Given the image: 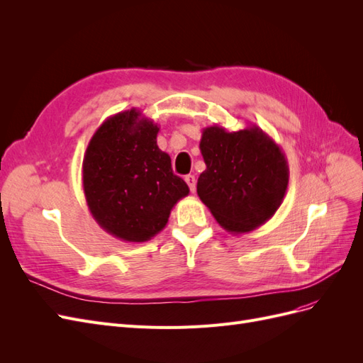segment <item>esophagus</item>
Instances as JSON below:
<instances>
[{
    "label": "esophagus",
    "instance_id": "34e87169",
    "mask_svg": "<svg viewBox=\"0 0 363 363\" xmlns=\"http://www.w3.org/2000/svg\"><path fill=\"white\" fill-rule=\"evenodd\" d=\"M184 182L188 183L191 192H195V189H196V180H195L194 175H191V174H189V175H186V177H184Z\"/></svg>",
    "mask_w": 363,
    "mask_h": 363
}]
</instances>
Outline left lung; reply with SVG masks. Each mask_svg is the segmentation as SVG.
<instances>
[{
	"instance_id": "left-lung-1",
	"label": "left lung",
	"mask_w": 363,
	"mask_h": 363,
	"mask_svg": "<svg viewBox=\"0 0 363 363\" xmlns=\"http://www.w3.org/2000/svg\"><path fill=\"white\" fill-rule=\"evenodd\" d=\"M200 150L206 163L196 194L224 230L242 235L274 216L289 183L280 145L256 124L227 131L203 128Z\"/></svg>"
}]
</instances>
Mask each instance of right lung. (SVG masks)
<instances>
[{
    "label": "right lung",
    "mask_w": 363,
    "mask_h": 363,
    "mask_svg": "<svg viewBox=\"0 0 363 363\" xmlns=\"http://www.w3.org/2000/svg\"><path fill=\"white\" fill-rule=\"evenodd\" d=\"M159 125L138 108L108 116L83 159V192L104 232L125 242H145L168 223L172 207L189 194L157 147Z\"/></svg>",
    "instance_id": "right-lung-1"
}]
</instances>
